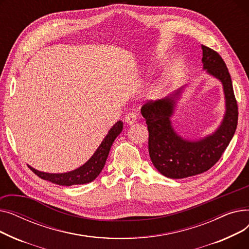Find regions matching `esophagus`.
<instances>
[{"label": "esophagus", "instance_id": "34e87169", "mask_svg": "<svg viewBox=\"0 0 249 249\" xmlns=\"http://www.w3.org/2000/svg\"><path fill=\"white\" fill-rule=\"evenodd\" d=\"M137 120V116L134 114V113H129L125 116V122L128 124V125H132L136 122Z\"/></svg>", "mask_w": 249, "mask_h": 249}]
</instances>
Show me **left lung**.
<instances>
[{"mask_svg": "<svg viewBox=\"0 0 249 249\" xmlns=\"http://www.w3.org/2000/svg\"><path fill=\"white\" fill-rule=\"evenodd\" d=\"M203 67L223 85L226 112L216 131L200 140L180 137L172 125L176 103L181 89L159 101H150L141 108L148 129V151L158 171L166 178H184L210 169L230 143L238 122V107L231 76L218 52L202 45Z\"/></svg>", "mask_w": 249, "mask_h": 249, "instance_id": "1", "label": "left lung"}]
</instances>
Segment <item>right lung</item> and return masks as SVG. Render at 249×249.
Segmentation results:
<instances>
[{
    "mask_svg": "<svg viewBox=\"0 0 249 249\" xmlns=\"http://www.w3.org/2000/svg\"><path fill=\"white\" fill-rule=\"evenodd\" d=\"M123 129V122L118 121L108 132L107 136L104 138L98 149L95 151L93 156L81 167H78L72 172L65 174H47L38 172L35 168L29 166L31 171L40 178L49 180L53 184L59 186H73V185H84L93 181L102 172V169L106 163L107 158L110 152V148L113 144L116 137L119 135Z\"/></svg>",
    "mask_w": 249,
    "mask_h": 249,
    "instance_id": "right-lung-1",
    "label": "right lung"
}]
</instances>
